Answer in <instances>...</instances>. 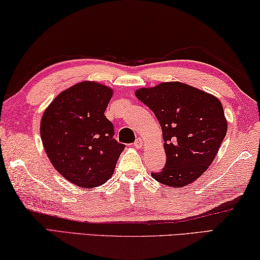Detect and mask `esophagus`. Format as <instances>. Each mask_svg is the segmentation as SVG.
I'll use <instances>...</instances> for the list:
<instances>
[{"mask_svg": "<svg viewBox=\"0 0 260 260\" xmlns=\"http://www.w3.org/2000/svg\"><path fill=\"white\" fill-rule=\"evenodd\" d=\"M143 145H144L143 140H142V139H137V140H136V143L134 144V146L137 147V148H142Z\"/></svg>", "mask_w": 260, "mask_h": 260, "instance_id": "1", "label": "esophagus"}]
</instances>
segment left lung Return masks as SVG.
<instances>
[{
  "label": "left lung",
  "mask_w": 260,
  "mask_h": 260,
  "mask_svg": "<svg viewBox=\"0 0 260 260\" xmlns=\"http://www.w3.org/2000/svg\"><path fill=\"white\" fill-rule=\"evenodd\" d=\"M135 94L155 114L165 140L166 166L152 177L175 188L193 183L215 161L227 133L220 100L183 82H162Z\"/></svg>",
  "instance_id": "8db88e82"
}]
</instances>
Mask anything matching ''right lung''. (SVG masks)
<instances>
[{
    "instance_id": "right-lung-1",
    "label": "right lung",
    "mask_w": 260,
    "mask_h": 260,
    "mask_svg": "<svg viewBox=\"0 0 260 260\" xmlns=\"http://www.w3.org/2000/svg\"><path fill=\"white\" fill-rule=\"evenodd\" d=\"M113 89L83 81L63 90L45 108L41 139L50 162L66 180L83 188L111 178L124 149L104 115Z\"/></svg>"
}]
</instances>
